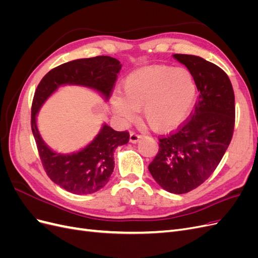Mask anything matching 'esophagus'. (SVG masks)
Wrapping results in <instances>:
<instances>
[{
    "mask_svg": "<svg viewBox=\"0 0 258 258\" xmlns=\"http://www.w3.org/2000/svg\"><path fill=\"white\" fill-rule=\"evenodd\" d=\"M142 137L139 136L138 134H136V132H131L130 134V138H129V141L131 143H138L140 141V139H141Z\"/></svg>",
    "mask_w": 258,
    "mask_h": 258,
    "instance_id": "34e87169",
    "label": "esophagus"
}]
</instances>
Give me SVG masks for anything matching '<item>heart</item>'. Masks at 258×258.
I'll return each mask as SVG.
<instances>
[{
    "instance_id": "heart-1",
    "label": "heart",
    "mask_w": 258,
    "mask_h": 258,
    "mask_svg": "<svg viewBox=\"0 0 258 258\" xmlns=\"http://www.w3.org/2000/svg\"><path fill=\"white\" fill-rule=\"evenodd\" d=\"M197 98V85L187 69L152 66L131 72L121 84V97L113 96L112 111L124 121L135 119V111L152 130L176 129L190 114Z\"/></svg>"
}]
</instances>
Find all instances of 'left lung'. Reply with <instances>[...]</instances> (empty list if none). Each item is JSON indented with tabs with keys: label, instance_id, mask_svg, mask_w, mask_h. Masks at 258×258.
<instances>
[{
	"label": "left lung",
	"instance_id": "left-lung-1",
	"mask_svg": "<svg viewBox=\"0 0 258 258\" xmlns=\"http://www.w3.org/2000/svg\"><path fill=\"white\" fill-rule=\"evenodd\" d=\"M194 76L199 98L189 118L159 139V151L148 170L163 189L186 194L197 188L222 160L235 128V93L228 75L192 54L175 53Z\"/></svg>",
	"mask_w": 258,
	"mask_h": 258
}]
</instances>
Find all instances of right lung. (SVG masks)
<instances>
[{
    "label": "right lung",
    "mask_w": 258,
    "mask_h": 258,
    "mask_svg": "<svg viewBox=\"0 0 258 258\" xmlns=\"http://www.w3.org/2000/svg\"><path fill=\"white\" fill-rule=\"evenodd\" d=\"M120 62L108 56L77 59L54 68L38 84L31 112V128L46 173L51 181L75 195H89L104 187L115 167L116 147L129 142L128 131H115L103 124L97 137L73 154H58L46 145L37 130L36 115L41 106L62 85H80L111 97Z\"/></svg>",
    "instance_id": "1"
}]
</instances>
